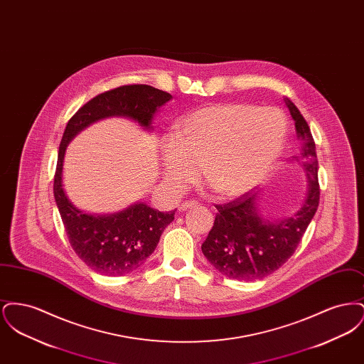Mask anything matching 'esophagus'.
<instances>
[{
  "mask_svg": "<svg viewBox=\"0 0 364 364\" xmlns=\"http://www.w3.org/2000/svg\"><path fill=\"white\" fill-rule=\"evenodd\" d=\"M196 205H198V203L193 202V200H187V202H184V203L180 205V210H181V211H186L187 208H195Z\"/></svg>",
  "mask_w": 364,
  "mask_h": 364,
  "instance_id": "1",
  "label": "esophagus"
}]
</instances>
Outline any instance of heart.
<instances>
[{
    "label": "heart",
    "mask_w": 364,
    "mask_h": 364,
    "mask_svg": "<svg viewBox=\"0 0 364 364\" xmlns=\"http://www.w3.org/2000/svg\"><path fill=\"white\" fill-rule=\"evenodd\" d=\"M287 136V117L276 107L242 102L205 106L183 116L174 139L162 144L165 176L174 186H184L202 168L203 180L217 195L236 198L270 172Z\"/></svg>",
    "instance_id": "heart-1"
}]
</instances>
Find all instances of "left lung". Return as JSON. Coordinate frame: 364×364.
Returning a JSON list of instances; mask_svg holds the SVG:
<instances>
[{
    "mask_svg": "<svg viewBox=\"0 0 364 364\" xmlns=\"http://www.w3.org/2000/svg\"><path fill=\"white\" fill-rule=\"evenodd\" d=\"M287 106L294 120L297 138L303 140L300 162L309 177V193L294 217L269 221L257 208L259 191L251 190L239 198L215 205L214 225L202 244L208 262L226 277L254 281L270 276L294 255L319 205L318 159L311 131L294 102Z\"/></svg>",
    "mask_w": 364,
    "mask_h": 364,
    "instance_id": "obj_1",
    "label": "left lung"
}]
</instances>
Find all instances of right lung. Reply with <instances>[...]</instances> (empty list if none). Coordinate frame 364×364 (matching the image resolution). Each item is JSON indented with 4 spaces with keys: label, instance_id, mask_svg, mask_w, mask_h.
<instances>
[{
    "label": "right lung",
    "instance_id": "right-lung-1",
    "mask_svg": "<svg viewBox=\"0 0 364 364\" xmlns=\"http://www.w3.org/2000/svg\"><path fill=\"white\" fill-rule=\"evenodd\" d=\"M172 95L147 85H127L98 94L83 105L65 127L58 149L53 192L70 247L92 270L105 276H122L154 252L174 211L162 213L138 203L112 215H90L75 208L63 188V162L67 144L91 122L125 116L150 128L156 109Z\"/></svg>",
    "mask_w": 364,
    "mask_h": 364
}]
</instances>
